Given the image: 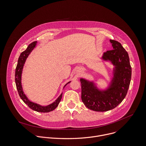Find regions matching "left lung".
I'll list each match as a JSON object with an SVG mask.
<instances>
[{"label": "left lung", "instance_id": "left-lung-1", "mask_svg": "<svg viewBox=\"0 0 146 146\" xmlns=\"http://www.w3.org/2000/svg\"><path fill=\"white\" fill-rule=\"evenodd\" d=\"M113 50L104 52L102 59L110 60L115 66L114 77L106 90H99L92 82L81 78V99L89 109L106 111L114 109L126 96L131 80L129 58L121 44L110 40Z\"/></svg>", "mask_w": 146, "mask_h": 146}]
</instances>
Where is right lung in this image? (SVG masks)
I'll list each match as a JSON object with an SVG mask.
<instances>
[{
    "instance_id": "right-lung-1",
    "label": "right lung",
    "mask_w": 146,
    "mask_h": 146,
    "mask_svg": "<svg viewBox=\"0 0 146 146\" xmlns=\"http://www.w3.org/2000/svg\"><path fill=\"white\" fill-rule=\"evenodd\" d=\"M37 43V41H33L32 43H31L27 47V48L23 51L21 54H20L18 60V63L15 69V84L17 87V89L18 92V94L23 102L27 104V105L31 109L40 113H48L50 111H51L54 110L56 108L58 105L61 100L62 96V93L60 94V95L57 98V99L54 102L50 104V105L46 106H41L38 104L33 103L31 102L28 98L26 96V95L24 94L22 84H21V75H22V72L23 69V67L24 65V64L25 62V60L27 58H28V55L30 54V53L32 52V51L33 50V48L35 47ZM64 86L65 87L68 83Z\"/></svg>"
}]
</instances>
